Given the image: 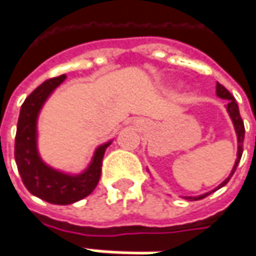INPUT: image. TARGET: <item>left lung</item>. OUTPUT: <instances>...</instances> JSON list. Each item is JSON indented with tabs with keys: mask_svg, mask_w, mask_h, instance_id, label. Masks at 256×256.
<instances>
[{
	"mask_svg": "<svg viewBox=\"0 0 256 256\" xmlns=\"http://www.w3.org/2000/svg\"><path fill=\"white\" fill-rule=\"evenodd\" d=\"M216 96L218 98H221V99H225V100H228L226 103V112H228V114H230V118L232 120L234 123V128H235V132H236V137H238V153H236V160H235V164H234V168L231 174L228 176V178H225L216 190L221 188V187H224L225 184L230 181V178L232 177V174L236 170V166L240 163V160H241V156H242V144H244V136H245V128H244V122L241 119V114H240V109H238V104H236V102L234 99V96L231 93L228 92L226 89H225L222 84H216ZM216 190H212V191H216ZM212 191H210V192H206V194H202V196H198V197H186V200H201V198H206L207 196H210Z\"/></svg>",
	"mask_w": 256,
	"mask_h": 256,
	"instance_id": "obj_1",
	"label": "left lung"
}]
</instances>
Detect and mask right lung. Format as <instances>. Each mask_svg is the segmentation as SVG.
<instances>
[{"label":"right lung","instance_id":"right-lung-1","mask_svg":"<svg viewBox=\"0 0 256 256\" xmlns=\"http://www.w3.org/2000/svg\"><path fill=\"white\" fill-rule=\"evenodd\" d=\"M65 79L66 76L60 75L45 80L25 99L20 112L15 136V163L24 186L35 197L59 206L76 202L88 197L96 188L102 174L103 156L112 143L108 142L99 146L89 167L76 176L58 172L42 162L36 148L38 114L50 93Z\"/></svg>","mask_w":256,"mask_h":256}]
</instances>
